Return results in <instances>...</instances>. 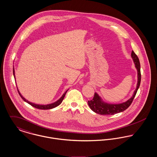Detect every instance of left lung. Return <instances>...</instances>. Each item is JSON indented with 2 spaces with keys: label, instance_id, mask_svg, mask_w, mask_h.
I'll list each match as a JSON object with an SVG mask.
<instances>
[{
  "label": "left lung",
  "instance_id": "8db88e82",
  "mask_svg": "<svg viewBox=\"0 0 157 157\" xmlns=\"http://www.w3.org/2000/svg\"><path fill=\"white\" fill-rule=\"evenodd\" d=\"M132 57L133 59L135 66L137 70V84L136 89L135 90L133 96L127 101L121 104H108L103 102L101 98L97 94L94 93V97L92 100L88 101V104L91 109L98 114L103 115H111L124 111L128 108L133 102V99L136 96L137 91L139 88L141 81V73H140V61L137 55L132 51Z\"/></svg>",
  "mask_w": 157,
  "mask_h": 157
}]
</instances>
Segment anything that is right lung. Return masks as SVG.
<instances>
[{
    "mask_svg": "<svg viewBox=\"0 0 157 157\" xmlns=\"http://www.w3.org/2000/svg\"><path fill=\"white\" fill-rule=\"evenodd\" d=\"M13 76H14V78H15L14 70H13ZM67 91V90L63 94V95L62 96V97H61L60 98L59 100H57V101H56V102H54V103H52V104L47 105H36V104H35V103H31V102H30V101L26 100L24 98V97L21 95L19 91L18 90V92L20 96H21V97L22 98V99H23L24 101H26V102L28 103L29 105H30L31 106H32L33 107H34V108H35L39 109H44V110H47V109L54 108L57 107V106H59V105H60L61 103L62 102V101H63V98H64V96H65V95H66Z\"/></svg>",
    "mask_w": 157,
    "mask_h": 157,
    "instance_id": "add662e5",
    "label": "right lung"
}]
</instances>
